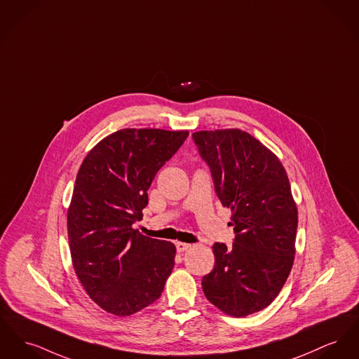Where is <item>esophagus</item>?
<instances>
[{
  "mask_svg": "<svg viewBox=\"0 0 359 359\" xmlns=\"http://www.w3.org/2000/svg\"><path fill=\"white\" fill-rule=\"evenodd\" d=\"M191 244H187V243H180V241H177L176 243V250H177V252L183 253L186 252L187 250H190Z\"/></svg>",
  "mask_w": 359,
  "mask_h": 359,
  "instance_id": "esophagus-1",
  "label": "esophagus"
}]
</instances>
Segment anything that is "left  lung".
Masks as SVG:
<instances>
[{
	"label": "left lung",
	"instance_id": "obj_1",
	"mask_svg": "<svg viewBox=\"0 0 359 359\" xmlns=\"http://www.w3.org/2000/svg\"><path fill=\"white\" fill-rule=\"evenodd\" d=\"M192 140L236 233L232 247L212 245L203 293L221 312L248 316L274 301L293 267L298 212L289 177L274 153L243 130H203Z\"/></svg>",
	"mask_w": 359,
	"mask_h": 359
}]
</instances>
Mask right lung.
Wrapping results in <instances>:
<instances>
[{"label": "right lung", "mask_w": 359, "mask_h": 359, "mask_svg": "<svg viewBox=\"0 0 359 359\" xmlns=\"http://www.w3.org/2000/svg\"><path fill=\"white\" fill-rule=\"evenodd\" d=\"M189 131L123 128L92 149L79 169L67 210L73 269L108 313L130 316L153 304L175 266V244L133 229L148 190Z\"/></svg>", "instance_id": "obj_1"}]
</instances>
